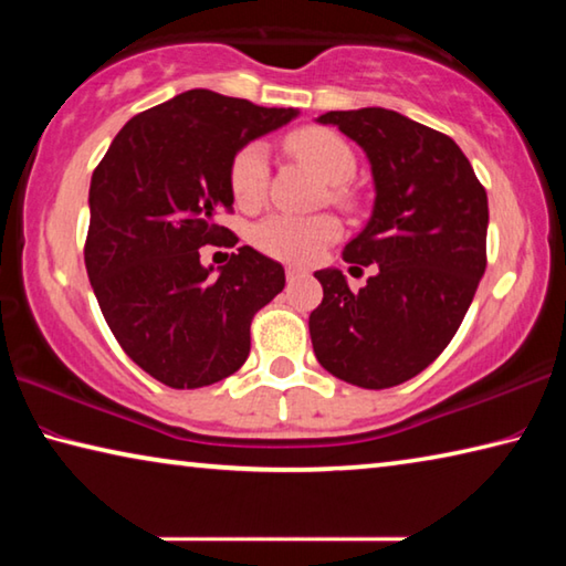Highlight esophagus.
<instances>
[{
    "label": "esophagus",
    "mask_w": 566,
    "mask_h": 566,
    "mask_svg": "<svg viewBox=\"0 0 566 566\" xmlns=\"http://www.w3.org/2000/svg\"><path fill=\"white\" fill-rule=\"evenodd\" d=\"M304 274H306V272L300 270V266H286V280H290V282L300 280V276H304Z\"/></svg>",
    "instance_id": "esophagus-1"
}]
</instances>
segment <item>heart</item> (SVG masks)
<instances>
[{
    "mask_svg": "<svg viewBox=\"0 0 566 566\" xmlns=\"http://www.w3.org/2000/svg\"><path fill=\"white\" fill-rule=\"evenodd\" d=\"M286 149L304 161L306 167L327 181L339 187L354 177L357 157L352 147L339 134L329 129L306 127L296 129L286 137ZM266 179H270V157L262 142H249L237 151L229 165V189L237 207L254 209L264 202ZM342 227L334 217H292V214H270L252 227V244L274 260L292 264H310L337 242Z\"/></svg>",
    "mask_w": 566,
    "mask_h": 566,
    "instance_id": "heart-1",
    "label": "heart"
}]
</instances>
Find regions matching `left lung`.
I'll list each match as a JSON object with an SVG mask.
<instances>
[{
	"mask_svg": "<svg viewBox=\"0 0 566 566\" xmlns=\"http://www.w3.org/2000/svg\"><path fill=\"white\" fill-rule=\"evenodd\" d=\"M317 122L369 159L375 209L344 262L379 272L359 292L339 270L314 272L324 296L310 314L312 347L337 379L397 387L444 352L474 300L486 270V191L452 137L405 114L364 107Z\"/></svg>",
	"mask_w": 566,
	"mask_h": 566,
	"instance_id": "8db88e82",
	"label": "left lung"
}]
</instances>
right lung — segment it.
<instances>
[{
  "mask_svg": "<svg viewBox=\"0 0 566 566\" xmlns=\"http://www.w3.org/2000/svg\"><path fill=\"white\" fill-rule=\"evenodd\" d=\"M296 114L189 90L132 117L94 169L92 290L119 347L161 385L197 389L234 375L254 314L284 290V266L256 249L239 247L212 276L199 247L232 237L217 214L234 202L237 151Z\"/></svg>",
  "mask_w": 566,
  "mask_h": 566,
  "instance_id": "right-lung-1",
  "label": "right lung"
}]
</instances>
